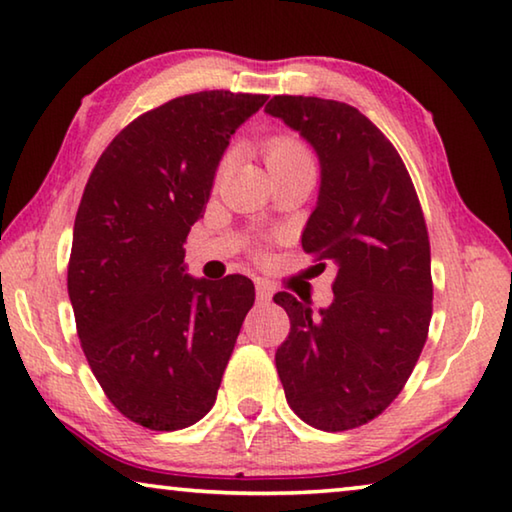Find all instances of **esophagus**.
I'll return each instance as SVG.
<instances>
[{
    "mask_svg": "<svg viewBox=\"0 0 512 512\" xmlns=\"http://www.w3.org/2000/svg\"><path fill=\"white\" fill-rule=\"evenodd\" d=\"M256 297L261 301H270L272 299V286L263 279H256Z\"/></svg>",
    "mask_w": 512,
    "mask_h": 512,
    "instance_id": "obj_1",
    "label": "esophagus"
}]
</instances>
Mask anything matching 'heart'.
<instances>
[{"label": "heart", "mask_w": 512, "mask_h": 512, "mask_svg": "<svg viewBox=\"0 0 512 512\" xmlns=\"http://www.w3.org/2000/svg\"><path fill=\"white\" fill-rule=\"evenodd\" d=\"M265 158L270 167L279 165H297V163H313L311 152L306 145L295 136H274L267 140Z\"/></svg>", "instance_id": "1"}]
</instances>
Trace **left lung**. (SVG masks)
<instances>
[{"mask_svg":"<svg viewBox=\"0 0 512 512\" xmlns=\"http://www.w3.org/2000/svg\"><path fill=\"white\" fill-rule=\"evenodd\" d=\"M265 113L315 149L320 195L301 247L335 265L331 306L313 311L308 299L274 295L290 317L276 372L306 424L356 429L397 399L429 333L431 247L420 199L397 149L358 108L276 95Z\"/></svg>","mask_w":512,"mask_h":512,"instance_id":"8db88e82","label":"left lung"}]
</instances>
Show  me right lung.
I'll list each match as a JSON object with an SVG mask.
<instances>
[{"mask_svg": "<svg viewBox=\"0 0 512 512\" xmlns=\"http://www.w3.org/2000/svg\"><path fill=\"white\" fill-rule=\"evenodd\" d=\"M267 95L204 90L154 108L104 149L74 220L67 292L92 374L124 417L179 431L213 408L254 283L186 274L229 140Z\"/></svg>", "mask_w": 512, "mask_h": 512, "instance_id": "1", "label": "right lung"}]
</instances>
